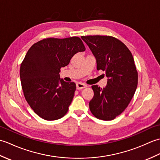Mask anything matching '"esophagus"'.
Here are the masks:
<instances>
[{
  "label": "esophagus",
  "instance_id": "esophagus-1",
  "mask_svg": "<svg viewBox=\"0 0 160 160\" xmlns=\"http://www.w3.org/2000/svg\"><path fill=\"white\" fill-rule=\"evenodd\" d=\"M85 87H87V85L86 84H83V83H81V82H78V83H77L76 84V88H77V89H84V88H85Z\"/></svg>",
  "mask_w": 160,
  "mask_h": 160
}]
</instances>
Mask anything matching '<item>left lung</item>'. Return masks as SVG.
<instances>
[{
  "label": "left lung",
  "instance_id": "left-lung-1",
  "mask_svg": "<svg viewBox=\"0 0 160 160\" xmlns=\"http://www.w3.org/2000/svg\"><path fill=\"white\" fill-rule=\"evenodd\" d=\"M96 58L97 69L108 78L102 89L93 85L94 96L90 111L102 120H112L120 115L133 97L138 86V71L132 53L120 40L108 36L81 37Z\"/></svg>",
  "mask_w": 160,
  "mask_h": 160
}]
</instances>
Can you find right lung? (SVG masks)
<instances>
[{
  "label": "right lung",
  "instance_id": "add662e5",
  "mask_svg": "<svg viewBox=\"0 0 160 160\" xmlns=\"http://www.w3.org/2000/svg\"><path fill=\"white\" fill-rule=\"evenodd\" d=\"M85 49L82 40L74 36L43 39L28 50L20 68L22 89L30 107L44 120H56L67 113L76 86L60 79L59 73Z\"/></svg>",
  "mask_w": 160,
  "mask_h": 160
}]
</instances>
